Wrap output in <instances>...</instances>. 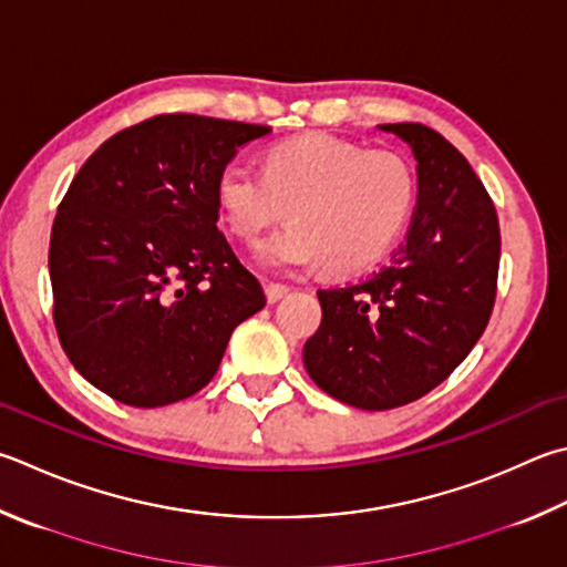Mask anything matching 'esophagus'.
<instances>
[{
	"mask_svg": "<svg viewBox=\"0 0 567 567\" xmlns=\"http://www.w3.org/2000/svg\"><path fill=\"white\" fill-rule=\"evenodd\" d=\"M265 295H267V302L275 305V302H280L282 297L290 295V287L280 285V282H267L265 285Z\"/></svg>",
	"mask_w": 567,
	"mask_h": 567,
	"instance_id": "34e87169",
	"label": "esophagus"
}]
</instances>
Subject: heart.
Segmentation results:
<instances>
[{"mask_svg": "<svg viewBox=\"0 0 567 567\" xmlns=\"http://www.w3.org/2000/svg\"><path fill=\"white\" fill-rule=\"evenodd\" d=\"M215 195L225 225L243 243H255L290 208L295 220L257 248L262 265L307 270L324 262L332 272H357L382 260L406 228L416 176L394 151L307 136L272 146L262 171L228 163Z\"/></svg>", "mask_w": 567, "mask_h": 567, "instance_id": "obj_1", "label": "heart"}]
</instances>
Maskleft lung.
<instances>
[{
	"label": "left lung",
	"mask_w": 567,
	"mask_h": 567,
	"mask_svg": "<svg viewBox=\"0 0 567 567\" xmlns=\"http://www.w3.org/2000/svg\"><path fill=\"white\" fill-rule=\"evenodd\" d=\"M416 158L406 243L367 280L317 290L322 324L305 369L329 396L384 411L416 401L468 357L498 290L501 228L468 161L424 123H384Z\"/></svg>",
	"instance_id": "1"
}]
</instances>
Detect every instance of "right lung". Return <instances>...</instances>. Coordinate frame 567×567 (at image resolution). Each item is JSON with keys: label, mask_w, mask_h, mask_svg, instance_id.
<instances>
[{"label": "right lung", "mask_w": 567, "mask_h": 567, "mask_svg": "<svg viewBox=\"0 0 567 567\" xmlns=\"http://www.w3.org/2000/svg\"><path fill=\"white\" fill-rule=\"evenodd\" d=\"M270 126L158 113L118 131L71 181L51 228L59 342L121 404L168 406L218 372L233 329L265 307L218 230L220 171Z\"/></svg>", "instance_id": "1"}]
</instances>
